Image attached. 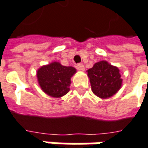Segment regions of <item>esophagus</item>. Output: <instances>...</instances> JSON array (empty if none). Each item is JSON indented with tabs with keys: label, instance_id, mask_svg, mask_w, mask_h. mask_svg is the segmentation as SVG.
I'll return each instance as SVG.
<instances>
[{
	"label": "esophagus",
	"instance_id": "esophagus-1",
	"mask_svg": "<svg viewBox=\"0 0 148 148\" xmlns=\"http://www.w3.org/2000/svg\"><path fill=\"white\" fill-rule=\"evenodd\" d=\"M77 70H79V71H84V70H85L84 65H83L82 63H79V64H77Z\"/></svg>",
	"mask_w": 148,
	"mask_h": 148
}]
</instances>
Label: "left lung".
I'll use <instances>...</instances> for the list:
<instances>
[{"label":"left lung","instance_id":"left-lung-1","mask_svg":"<svg viewBox=\"0 0 148 148\" xmlns=\"http://www.w3.org/2000/svg\"><path fill=\"white\" fill-rule=\"evenodd\" d=\"M92 92L101 99H107L121 88L122 79L120 70L107 61L101 60L88 71Z\"/></svg>","mask_w":148,"mask_h":148}]
</instances>
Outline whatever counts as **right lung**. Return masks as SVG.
<instances>
[{
    "label": "right lung",
    "mask_w": 148,
    "mask_h": 148,
    "mask_svg": "<svg viewBox=\"0 0 148 148\" xmlns=\"http://www.w3.org/2000/svg\"><path fill=\"white\" fill-rule=\"evenodd\" d=\"M75 73L76 69L72 66L52 62L38 70L37 77L40 88L45 93L54 98H60L69 92L71 77Z\"/></svg>",
    "instance_id": "right-lung-1"
}]
</instances>
